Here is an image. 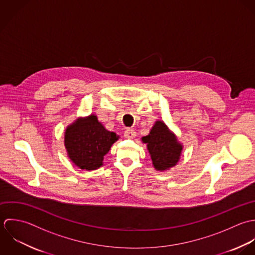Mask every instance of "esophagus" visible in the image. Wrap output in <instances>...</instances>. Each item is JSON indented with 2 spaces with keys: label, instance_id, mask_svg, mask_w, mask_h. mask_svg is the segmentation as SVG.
I'll return each instance as SVG.
<instances>
[{
  "label": "esophagus",
  "instance_id": "obj_1",
  "mask_svg": "<svg viewBox=\"0 0 255 255\" xmlns=\"http://www.w3.org/2000/svg\"><path fill=\"white\" fill-rule=\"evenodd\" d=\"M124 136L127 139H133L136 137V132L133 129H126L124 132Z\"/></svg>",
  "mask_w": 255,
  "mask_h": 255
}]
</instances>
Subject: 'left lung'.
<instances>
[{
  "label": "left lung",
  "instance_id": "obj_1",
  "mask_svg": "<svg viewBox=\"0 0 255 255\" xmlns=\"http://www.w3.org/2000/svg\"><path fill=\"white\" fill-rule=\"evenodd\" d=\"M147 144L153 166L156 170H166L178 162L182 145L163 121H155L149 135L142 138Z\"/></svg>",
  "mask_w": 255,
  "mask_h": 255
}]
</instances>
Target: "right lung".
Listing matches in <instances>:
<instances>
[{
    "instance_id": "1",
    "label": "right lung",
    "mask_w": 255,
    "mask_h": 255,
    "mask_svg": "<svg viewBox=\"0 0 255 255\" xmlns=\"http://www.w3.org/2000/svg\"><path fill=\"white\" fill-rule=\"evenodd\" d=\"M114 132H110L91 114L78 118L65 131L64 143L70 159L81 169L95 170L101 167L103 157L112 144L118 140Z\"/></svg>"
}]
</instances>
